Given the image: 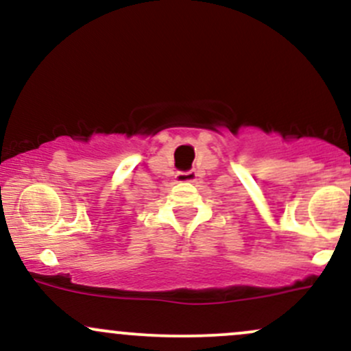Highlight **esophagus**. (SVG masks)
Returning <instances> with one entry per match:
<instances>
[{
  "mask_svg": "<svg viewBox=\"0 0 351 351\" xmlns=\"http://www.w3.org/2000/svg\"><path fill=\"white\" fill-rule=\"evenodd\" d=\"M196 176H198V173H196L195 169H190V171L176 173L175 178H176V182H178V183H191V182H195Z\"/></svg>",
  "mask_w": 351,
  "mask_h": 351,
  "instance_id": "34e87169",
  "label": "esophagus"
}]
</instances>
